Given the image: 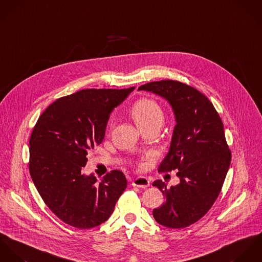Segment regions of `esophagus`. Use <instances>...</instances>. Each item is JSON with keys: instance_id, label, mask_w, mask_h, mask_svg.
Segmentation results:
<instances>
[{"instance_id": "obj_1", "label": "esophagus", "mask_w": 262, "mask_h": 262, "mask_svg": "<svg viewBox=\"0 0 262 262\" xmlns=\"http://www.w3.org/2000/svg\"><path fill=\"white\" fill-rule=\"evenodd\" d=\"M133 186L139 187V188H147L149 186V181L145 177H138L133 181Z\"/></svg>"}]
</instances>
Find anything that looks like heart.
Returning <instances> with one entry per match:
<instances>
[{
	"label": "heart",
	"instance_id": "1",
	"mask_svg": "<svg viewBox=\"0 0 262 262\" xmlns=\"http://www.w3.org/2000/svg\"><path fill=\"white\" fill-rule=\"evenodd\" d=\"M130 116L140 129L148 126L160 127L164 120L163 108L157 101L149 98L137 101L130 108Z\"/></svg>",
	"mask_w": 262,
	"mask_h": 262
}]
</instances>
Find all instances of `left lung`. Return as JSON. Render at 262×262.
<instances>
[{
  "label": "left lung",
  "mask_w": 262,
  "mask_h": 262,
  "mask_svg": "<svg viewBox=\"0 0 262 262\" xmlns=\"http://www.w3.org/2000/svg\"><path fill=\"white\" fill-rule=\"evenodd\" d=\"M138 90L165 98L176 120L170 149L159 171L178 170L180 183L170 189L162 180L152 183L166 200L152 210L154 218L168 228L188 227L212 207L228 172L231 152L226 144L223 122L203 93L182 82L154 81Z\"/></svg>",
  "instance_id": "1"
}]
</instances>
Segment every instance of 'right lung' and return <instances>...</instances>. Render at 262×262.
I'll return each instance as SVG.
<instances>
[{
  "label": "right lung",
  "mask_w": 262,
  "mask_h": 262,
  "mask_svg": "<svg viewBox=\"0 0 262 262\" xmlns=\"http://www.w3.org/2000/svg\"><path fill=\"white\" fill-rule=\"evenodd\" d=\"M134 89L80 90L59 98L39 117L30 138V174L43 201L66 224L100 225L125 190L120 171L98 182L83 168L88 151L102 143L111 114Z\"/></svg>",
  "instance_id": "obj_1"
}]
</instances>
